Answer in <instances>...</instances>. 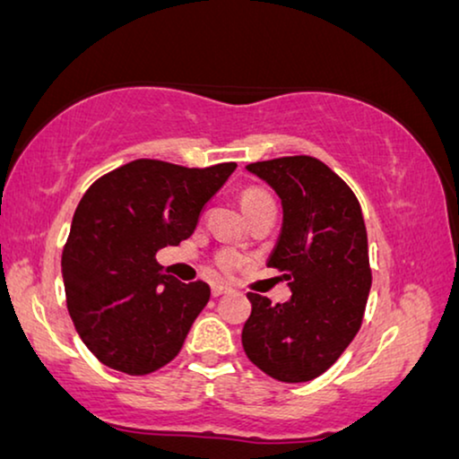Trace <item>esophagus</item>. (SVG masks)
Instances as JSON below:
<instances>
[{"mask_svg":"<svg viewBox=\"0 0 459 459\" xmlns=\"http://www.w3.org/2000/svg\"><path fill=\"white\" fill-rule=\"evenodd\" d=\"M232 289L227 284H214L212 286V297H221V295H227Z\"/></svg>","mask_w":459,"mask_h":459,"instance_id":"obj_1","label":"esophagus"}]
</instances>
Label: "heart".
<instances>
[{
	"instance_id": "b5f03b06",
	"label": "heart",
	"mask_w": 459,
	"mask_h": 459,
	"mask_svg": "<svg viewBox=\"0 0 459 459\" xmlns=\"http://www.w3.org/2000/svg\"><path fill=\"white\" fill-rule=\"evenodd\" d=\"M270 204H273V200L270 197V194H265L264 189L249 187L241 194V208L245 212V216L257 208L270 206ZM241 264H243V257L235 251H222V253H218V257H216V265L222 272H235Z\"/></svg>"
}]
</instances>
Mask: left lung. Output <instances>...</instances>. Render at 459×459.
Masks as SVG:
<instances>
[{
	"label": "left lung",
	"mask_w": 459,
	"mask_h": 459,
	"mask_svg": "<svg viewBox=\"0 0 459 459\" xmlns=\"http://www.w3.org/2000/svg\"><path fill=\"white\" fill-rule=\"evenodd\" d=\"M282 202V229L268 265L292 297L272 305L247 292V359L270 377L303 383L325 373L357 336L371 290L367 229L357 195L313 156L247 164Z\"/></svg>",
	"instance_id": "obj_1"
}]
</instances>
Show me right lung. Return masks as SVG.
I'll return each instance as SVG.
<instances>
[{
  "label": "right lung",
  "mask_w": 459,
  "mask_h": 459,
  "mask_svg": "<svg viewBox=\"0 0 459 459\" xmlns=\"http://www.w3.org/2000/svg\"><path fill=\"white\" fill-rule=\"evenodd\" d=\"M235 169L140 159L100 177L82 197L61 273L78 336L102 365L148 375L179 354L210 286L179 282L156 253L191 237Z\"/></svg>",
  "instance_id": "add662e5"
}]
</instances>
